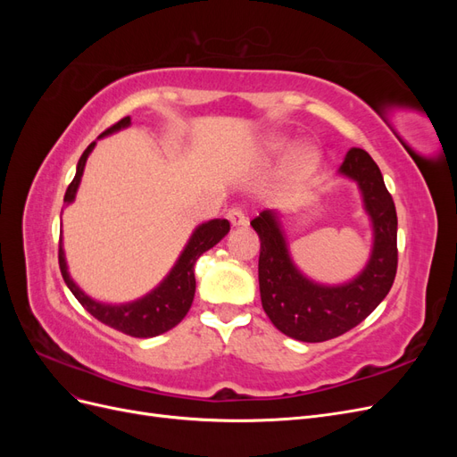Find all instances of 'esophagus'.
Here are the masks:
<instances>
[{
    "label": "esophagus",
    "instance_id": "obj_1",
    "mask_svg": "<svg viewBox=\"0 0 457 457\" xmlns=\"http://www.w3.org/2000/svg\"><path fill=\"white\" fill-rule=\"evenodd\" d=\"M227 219L230 220L232 227H245L250 223V219H247V215L244 213V210H240V207H232V210H228Z\"/></svg>",
    "mask_w": 457,
    "mask_h": 457
}]
</instances>
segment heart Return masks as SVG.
<instances>
[{
  "label": "heart",
  "mask_w": 457,
  "mask_h": 457,
  "mask_svg": "<svg viewBox=\"0 0 457 457\" xmlns=\"http://www.w3.org/2000/svg\"><path fill=\"white\" fill-rule=\"evenodd\" d=\"M292 148L294 143L280 135H269L261 141V154L269 160L282 158ZM318 163H320V152H318V148L311 145L301 146L289 158V175L294 179H305L316 171Z\"/></svg>",
  "instance_id": "1"
}]
</instances>
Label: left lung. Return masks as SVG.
Listing matches in <instances>:
<instances>
[{
    "label": "left lung",
    "mask_w": 457,
    "mask_h": 457,
    "mask_svg": "<svg viewBox=\"0 0 457 457\" xmlns=\"http://www.w3.org/2000/svg\"><path fill=\"white\" fill-rule=\"evenodd\" d=\"M339 175L356 183L371 220V253L353 280L318 284L303 274L289 255L280 219L261 212L252 227L259 234V292L270 322L287 337L320 343L361 324L389 294L396 274V210L378 163L366 150L351 148Z\"/></svg>",
    "instance_id": "left-lung-1"
}]
</instances>
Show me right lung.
<instances>
[{
  "instance_id": "obj_1",
  "label": "right lung",
  "mask_w": 457,
  "mask_h": 457,
  "mask_svg": "<svg viewBox=\"0 0 457 457\" xmlns=\"http://www.w3.org/2000/svg\"><path fill=\"white\" fill-rule=\"evenodd\" d=\"M129 126H131V118L129 116L121 118L118 123H114L112 128H108L104 133H101L99 139H103L106 135H112L120 129H126ZM95 145L96 141L84 150V154H81L76 165V177L72 179V183L68 185L66 195H64L66 205H71L76 200V192L81 183V175H84V170H86V162L93 152ZM228 230H230V223L227 219H212L207 220V223L198 225L195 232H192V237L188 238L185 250L175 261L170 274L165 276V278L146 295L129 303H121V305H110V303L95 301L87 294L81 292V289L76 286V282L71 278V272H68L62 240L59 244V267L62 272V278L66 286L71 287L74 297L81 303V307L96 318V320H101L103 324L121 331V334H128L131 337H156L163 334V331L175 328L187 316L196 292V278H195L196 261L202 253L212 250L215 244L223 240L228 234Z\"/></svg>"
}]
</instances>
